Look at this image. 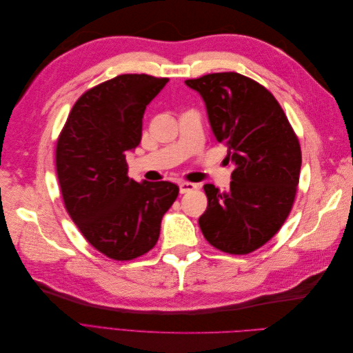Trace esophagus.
Here are the masks:
<instances>
[{"label":"esophagus","instance_id":"obj_1","mask_svg":"<svg viewBox=\"0 0 353 353\" xmlns=\"http://www.w3.org/2000/svg\"><path fill=\"white\" fill-rule=\"evenodd\" d=\"M197 185L193 184V183H187V181H183V183H179V193L181 194H185L188 193V191L194 190Z\"/></svg>","mask_w":353,"mask_h":353}]
</instances>
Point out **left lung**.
<instances>
[{"label":"left lung","mask_w":353,"mask_h":353,"mask_svg":"<svg viewBox=\"0 0 353 353\" xmlns=\"http://www.w3.org/2000/svg\"><path fill=\"white\" fill-rule=\"evenodd\" d=\"M205 101L212 132L228 147L231 184H205L208 209L199 218L205 239L225 253L259 249L292 210L302 153L296 134L274 95L236 72L185 81Z\"/></svg>","instance_id":"obj_1"}]
</instances>
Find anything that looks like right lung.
Instances as JSON below:
<instances>
[{
  "label": "right lung",
  "mask_w": 353,
  "mask_h": 353,
  "mask_svg": "<svg viewBox=\"0 0 353 353\" xmlns=\"http://www.w3.org/2000/svg\"><path fill=\"white\" fill-rule=\"evenodd\" d=\"M169 79L119 74L81 95L56 148L61 196L72 221L99 252L131 261L154 248L178 196L169 181L137 183L126 152L141 141L143 114Z\"/></svg>",
  "instance_id": "add662e5"
}]
</instances>
